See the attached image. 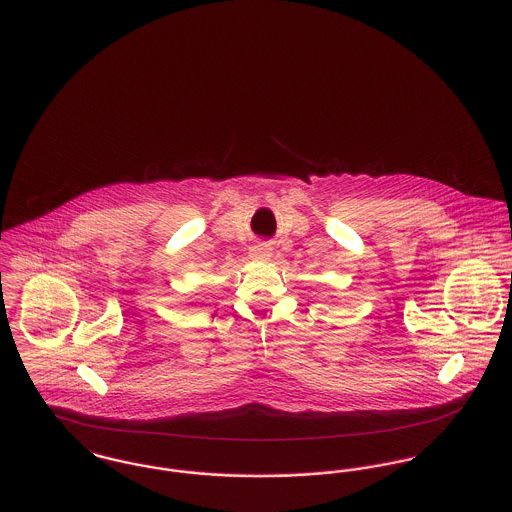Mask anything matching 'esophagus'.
Segmentation results:
<instances>
[{"mask_svg": "<svg viewBox=\"0 0 512 512\" xmlns=\"http://www.w3.org/2000/svg\"><path fill=\"white\" fill-rule=\"evenodd\" d=\"M249 255H251V259H255V261H267V259L273 255V247L267 245V243H257V245L251 247Z\"/></svg>", "mask_w": 512, "mask_h": 512, "instance_id": "1", "label": "esophagus"}]
</instances>
